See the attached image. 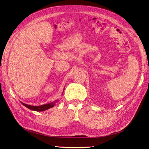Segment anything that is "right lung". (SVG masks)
I'll use <instances>...</instances> for the list:
<instances>
[{
    "instance_id": "right-lung-1",
    "label": "right lung",
    "mask_w": 149,
    "mask_h": 149,
    "mask_svg": "<svg viewBox=\"0 0 149 149\" xmlns=\"http://www.w3.org/2000/svg\"><path fill=\"white\" fill-rule=\"evenodd\" d=\"M58 102V100H56L55 101L50 102V103H48L45 104H43L42 106H31L26 104H25L24 102H21V103L23 104L24 106L26 107H27L28 109L32 110V111H45L48 109H50V108L53 107L55 105V103Z\"/></svg>"
}]
</instances>
